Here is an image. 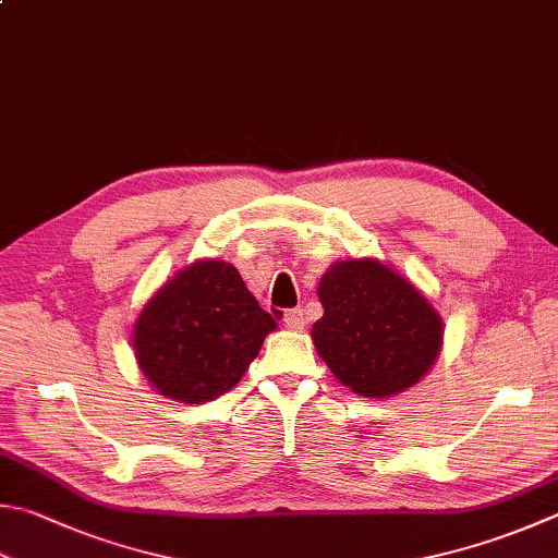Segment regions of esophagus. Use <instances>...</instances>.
I'll return each instance as SVG.
<instances>
[{"instance_id":"esophagus-1","label":"esophagus","mask_w":558,"mask_h":558,"mask_svg":"<svg viewBox=\"0 0 558 558\" xmlns=\"http://www.w3.org/2000/svg\"><path fill=\"white\" fill-rule=\"evenodd\" d=\"M283 325H287L289 330H303V325H306V318H303V311L301 308H291L283 313Z\"/></svg>"}]
</instances>
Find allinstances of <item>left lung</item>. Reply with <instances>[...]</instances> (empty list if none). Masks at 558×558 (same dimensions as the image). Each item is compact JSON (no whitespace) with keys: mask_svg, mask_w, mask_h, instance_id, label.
I'll list each match as a JSON object with an SVG mask.
<instances>
[{"mask_svg":"<svg viewBox=\"0 0 558 558\" xmlns=\"http://www.w3.org/2000/svg\"><path fill=\"white\" fill-rule=\"evenodd\" d=\"M315 350L354 393L386 398L420 381L442 347V320L413 283L376 259H347L318 287Z\"/></svg>","mask_w":558,"mask_h":558,"instance_id":"left-lung-1","label":"left lung"}]
</instances>
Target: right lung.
Segmentation results:
<instances>
[{
  "instance_id": "right-lung-1",
  "label": "right lung",
  "mask_w": 558,
  "mask_h": 558,
  "mask_svg": "<svg viewBox=\"0 0 558 558\" xmlns=\"http://www.w3.org/2000/svg\"><path fill=\"white\" fill-rule=\"evenodd\" d=\"M275 328L233 265L202 259L143 308L133 332L135 360L162 396L206 403L243 378Z\"/></svg>"
}]
</instances>
